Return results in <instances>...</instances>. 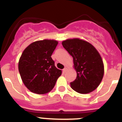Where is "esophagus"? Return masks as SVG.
<instances>
[{
    "instance_id": "34e87169",
    "label": "esophagus",
    "mask_w": 122,
    "mask_h": 122,
    "mask_svg": "<svg viewBox=\"0 0 122 122\" xmlns=\"http://www.w3.org/2000/svg\"><path fill=\"white\" fill-rule=\"evenodd\" d=\"M66 71H67V68H65L63 70V73H65V72H66Z\"/></svg>"
}]
</instances>
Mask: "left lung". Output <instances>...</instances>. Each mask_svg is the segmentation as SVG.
Here are the masks:
<instances>
[{
	"instance_id": "left-lung-1",
	"label": "left lung",
	"mask_w": 122,
	"mask_h": 122,
	"mask_svg": "<svg viewBox=\"0 0 122 122\" xmlns=\"http://www.w3.org/2000/svg\"><path fill=\"white\" fill-rule=\"evenodd\" d=\"M63 48L73 57L77 76L70 82L78 93L86 94L95 90L104 75V65L97 50L90 43L79 38L62 42Z\"/></svg>"
}]
</instances>
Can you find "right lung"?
Segmentation results:
<instances>
[{
  "label": "right lung",
  "mask_w": 122,
  "mask_h": 122,
  "mask_svg": "<svg viewBox=\"0 0 122 122\" xmlns=\"http://www.w3.org/2000/svg\"><path fill=\"white\" fill-rule=\"evenodd\" d=\"M57 44L56 40L37 41L22 52L18 64L19 71L24 85L33 93H48L62 74L51 58Z\"/></svg>",
  "instance_id": "obj_1"
}]
</instances>
